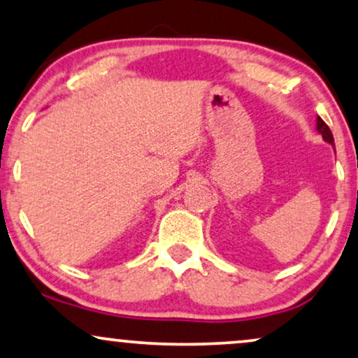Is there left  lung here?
Here are the masks:
<instances>
[{"instance_id":"obj_1","label":"left lung","mask_w":358,"mask_h":358,"mask_svg":"<svg viewBox=\"0 0 358 358\" xmlns=\"http://www.w3.org/2000/svg\"><path fill=\"white\" fill-rule=\"evenodd\" d=\"M315 129H317V131L322 134L324 141H326V143H329V145H332V146H334V136H332V131H331V129H329L327 124L322 122V118H321V117H317V122H315Z\"/></svg>"}]
</instances>
